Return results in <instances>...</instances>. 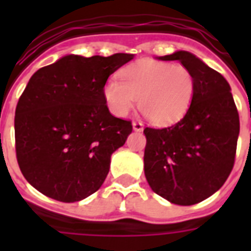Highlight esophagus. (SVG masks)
<instances>
[{"label": "esophagus", "instance_id": "34e87169", "mask_svg": "<svg viewBox=\"0 0 251 251\" xmlns=\"http://www.w3.org/2000/svg\"><path fill=\"white\" fill-rule=\"evenodd\" d=\"M133 129L135 130V131H142V130H143V124H142L141 121H134Z\"/></svg>", "mask_w": 251, "mask_h": 251}]
</instances>
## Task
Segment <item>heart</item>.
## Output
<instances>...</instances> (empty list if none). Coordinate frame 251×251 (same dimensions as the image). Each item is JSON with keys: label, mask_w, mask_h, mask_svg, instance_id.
<instances>
[{"label": "heart", "mask_w": 251, "mask_h": 251, "mask_svg": "<svg viewBox=\"0 0 251 251\" xmlns=\"http://www.w3.org/2000/svg\"><path fill=\"white\" fill-rule=\"evenodd\" d=\"M104 86V99L114 116L125 117L135 105L155 125L179 121L190 109L197 91L194 74L183 65L141 61Z\"/></svg>", "instance_id": "obj_1"}]
</instances>
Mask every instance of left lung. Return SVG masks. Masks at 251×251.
I'll return each mask as SVG.
<instances>
[{"label":"left lung","mask_w":251,"mask_h":251,"mask_svg":"<svg viewBox=\"0 0 251 251\" xmlns=\"http://www.w3.org/2000/svg\"><path fill=\"white\" fill-rule=\"evenodd\" d=\"M179 61L197 80L190 109L177 124L146 127L145 175L157 195L191 206L216 193L233 169L240 117L226 78L185 50L159 57Z\"/></svg>","instance_id":"obj_1"}]
</instances>
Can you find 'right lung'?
Segmentation results:
<instances>
[{
  "instance_id": "add662e5",
  "label": "right lung",
  "mask_w": 251,
  "mask_h": 251,
  "mask_svg": "<svg viewBox=\"0 0 251 251\" xmlns=\"http://www.w3.org/2000/svg\"><path fill=\"white\" fill-rule=\"evenodd\" d=\"M133 57L70 54L31 76L14 127L18 164L36 190L72 203L100 189L112 153L133 131L131 121L110 114L104 86Z\"/></svg>"
}]
</instances>
